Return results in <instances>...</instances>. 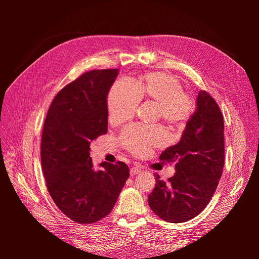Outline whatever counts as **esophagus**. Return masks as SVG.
<instances>
[{
  "instance_id": "esophagus-1",
  "label": "esophagus",
  "mask_w": 259,
  "mask_h": 259,
  "mask_svg": "<svg viewBox=\"0 0 259 259\" xmlns=\"http://www.w3.org/2000/svg\"><path fill=\"white\" fill-rule=\"evenodd\" d=\"M140 171H142V167L138 166V165H135V166H133V167L131 168L130 173H131V176H134V175L140 173Z\"/></svg>"
}]
</instances>
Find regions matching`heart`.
Instances as JSON below:
<instances>
[{
	"label": "heart",
	"mask_w": 259,
	"mask_h": 259,
	"mask_svg": "<svg viewBox=\"0 0 259 259\" xmlns=\"http://www.w3.org/2000/svg\"><path fill=\"white\" fill-rule=\"evenodd\" d=\"M143 100L155 104L156 119H161L170 130L183 128L194 110L192 98L184 92L176 76L151 72L140 77L135 86L126 80L113 84L107 99L109 122L112 125L127 122ZM120 140L132 154L144 156L153 148L161 147L165 136L158 126H131L122 133Z\"/></svg>",
	"instance_id": "1"
}]
</instances>
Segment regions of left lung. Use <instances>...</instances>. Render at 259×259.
Wrapping results in <instances>:
<instances>
[{
	"mask_svg": "<svg viewBox=\"0 0 259 259\" xmlns=\"http://www.w3.org/2000/svg\"><path fill=\"white\" fill-rule=\"evenodd\" d=\"M160 160L175 162L168 182L156 174L148 203L167 223H185L198 216L213 197L225 163L224 117L214 98L200 91L195 111L179 143L164 150Z\"/></svg>",
	"mask_w": 259,
	"mask_h": 259,
	"instance_id": "obj_1",
	"label": "left lung"
}]
</instances>
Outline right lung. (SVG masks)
<instances>
[{
    "label": "right lung",
    "instance_id": "add662e5",
    "mask_svg": "<svg viewBox=\"0 0 259 259\" xmlns=\"http://www.w3.org/2000/svg\"><path fill=\"white\" fill-rule=\"evenodd\" d=\"M119 69L93 70L62 89L49 109L41 163L55 204L70 219L93 224L112 210L130 177L126 164L94 169L91 142L108 132L107 96Z\"/></svg>",
    "mask_w": 259,
    "mask_h": 259
}]
</instances>
